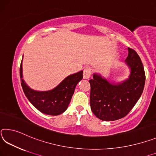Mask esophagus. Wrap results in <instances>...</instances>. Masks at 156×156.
<instances>
[{"instance_id":"obj_1","label":"esophagus","mask_w":156,"mask_h":156,"mask_svg":"<svg viewBox=\"0 0 156 156\" xmlns=\"http://www.w3.org/2000/svg\"><path fill=\"white\" fill-rule=\"evenodd\" d=\"M91 75V69L90 68H86L83 70V79L85 80H88L90 78Z\"/></svg>"}]
</instances>
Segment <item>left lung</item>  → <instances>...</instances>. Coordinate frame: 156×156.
I'll use <instances>...</instances> for the list:
<instances>
[{"label": "left lung", "instance_id": "1", "mask_svg": "<svg viewBox=\"0 0 156 156\" xmlns=\"http://www.w3.org/2000/svg\"><path fill=\"white\" fill-rule=\"evenodd\" d=\"M125 60L130 69L129 77L121 82H111L94 73L90 84V104L95 115L103 121H114L128 114L144 90L145 73L142 61L134 50L128 48Z\"/></svg>", "mask_w": 156, "mask_h": 156}]
</instances>
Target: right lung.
Segmentation results:
<instances>
[{
  "label": "right lung",
  "mask_w": 156,
  "mask_h": 156,
  "mask_svg": "<svg viewBox=\"0 0 156 156\" xmlns=\"http://www.w3.org/2000/svg\"><path fill=\"white\" fill-rule=\"evenodd\" d=\"M22 61L20 66V77L23 90L28 100L39 111L49 115H58L66 111L76 86L83 79V70L68 76L52 90L38 91L30 88L23 79Z\"/></svg>",
  "instance_id": "1"
}]
</instances>
